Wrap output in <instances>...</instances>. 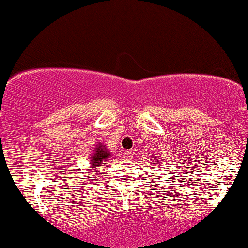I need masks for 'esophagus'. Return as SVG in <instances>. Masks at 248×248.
Listing matches in <instances>:
<instances>
[{
	"label": "esophagus",
	"mask_w": 248,
	"mask_h": 248,
	"mask_svg": "<svg viewBox=\"0 0 248 248\" xmlns=\"http://www.w3.org/2000/svg\"><path fill=\"white\" fill-rule=\"evenodd\" d=\"M124 159H126V160H128V159H130V158H132V154L129 153V151H124Z\"/></svg>",
	"instance_id": "esophagus-1"
}]
</instances>
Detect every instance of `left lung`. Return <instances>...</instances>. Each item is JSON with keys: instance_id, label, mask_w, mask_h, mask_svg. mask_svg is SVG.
Returning a JSON list of instances; mask_svg holds the SVG:
<instances>
[{"instance_id": "8db88e82", "label": "left lung", "mask_w": 248, "mask_h": 248, "mask_svg": "<svg viewBox=\"0 0 248 248\" xmlns=\"http://www.w3.org/2000/svg\"><path fill=\"white\" fill-rule=\"evenodd\" d=\"M153 158H154V159H151V160H153V162H151V163H153L154 165H157L158 162H160V160L157 158V155H154ZM154 165H151V166H154Z\"/></svg>"}]
</instances>
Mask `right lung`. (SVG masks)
<instances>
[{"instance_id": "1", "label": "right lung", "mask_w": 248, "mask_h": 248, "mask_svg": "<svg viewBox=\"0 0 248 248\" xmlns=\"http://www.w3.org/2000/svg\"><path fill=\"white\" fill-rule=\"evenodd\" d=\"M93 149H94L93 153H92L90 157V160H91L90 164L92 169L95 170L100 168L101 164H106V160L112 156V154L111 151H108V149H107L105 145L100 142L97 143Z\"/></svg>"}]
</instances>
